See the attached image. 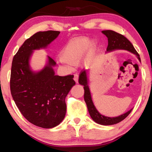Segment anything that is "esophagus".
Segmentation results:
<instances>
[{"label":"esophagus","mask_w":152,"mask_h":152,"mask_svg":"<svg viewBox=\"0 0 152 152\" xmlns=\"http://www.w3.org/2000/svg\"><path fill=\"white\" fill-rule=\"evenodd\" d=\"M78 77H79V76H78V74H74V80H75V82H76V83H78Z\"/></svg>","instance_id":"obj_1"}]
</instances>
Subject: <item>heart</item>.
<instances>
[{
  "mask_svg": "<svg viewBox=\"0 0 152 152\" xmlns=\"http://www.w3.org/2000/svg\"><path fill=\"white\" fill-rule=\"evenodd\" d=\"M95 46L94 42H90L87 37H79L71 40L67 44L61 53V61L64 65L70 66L77 64L83 56L86 49L84 58L88 60L91 57L92 51Z\"/></svg>",
  "mask_w": 152,
  "mask_h": 152,
  "instance_id": "obj_1",
  "label": "heart"
}]
</instances>
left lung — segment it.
Here are the masks:
<instances>
[{"label":"left lung","instance_id":"left-lung-1","mask_svg":"<svg viewBox=\"0 0 152 152\" xmlns=\"http://www.w3.org/2000/svg\"><path fill=\"white\" fill-rule=\"evenodd\" d=\"M102 33L107 36L108 38V46L107 48V51H110L115 50H125L130 52L134 53L137 56L139 60H140V55L135 49L133 47L132 43L129 41L125 36L118 33L112 30H105L102 31ZM78 82L81 85L84 86V99L85 101L86 104L88 108L89 114L92 119L95 122L99 123V124L103 125H110L116 124L125 119L132 112V109L129 110L125 114H123L117 117H108L102 115L98 112L94 105L92 102L91 92L88 86V82H87V76L86 70H82L80 73Z\"/></svg>","mask_w":152,"mask_h":152}]
</instances>
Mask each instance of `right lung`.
<instances>
[{
    "label": "right lung",
    "mask_w": 152,
    "mask_h": 152,
    "mask_svg": "<svg viewBox=\"0 0 152 152\" xmlns=\"http://www.w3.org/2000/svg\"><path fill=\"white\" fill-rule=\"evenodd\" d=\"M60 33H35L25 41L12 62L10 88L15 104L27 121L45 129L56 127L64 119L65 99L76 82L74 75H55L52 66L56 63L50 56L48 66L37 73L30 70L29 61L33 50L45 48Z\"/></svg>",
    "instance_id": "add662e5"
}]
</instances>
